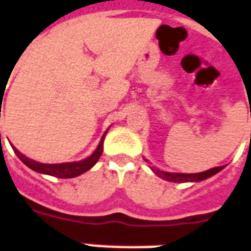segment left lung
I'll return each instance as SVG.
<instances>
[{
  "label": "left lung",
  "mask_w": 251,
  "mask_h": 251,
  "mask_svg": "<svg viewBox=\"0 0 251 251\" xmlns=\"http://www.w3.org/2000/svg\"><path fill=\"white\" fill-rule=\"evenodd\" d=\"M146 162H149L148 159L144 158ZM225 166H217V168H213L210 170H206V172L202 173H196V174H185V173H168L162 172L159 169L150 168L153 170L158 177H161L162 179H166V181H170V182H200V181H203L206 178L214 176L218 172H221Z\"/></svg>",
  "instance_id": "8db88e82"
}]
</instances>
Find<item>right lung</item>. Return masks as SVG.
Listing matches in <instances>:
<instances>
[{
    "label": "right lung",
    "instance_id": "add662e5",
    "mask_svg": "<svg viewBox=\"0 0 251 251\" xmlns=\"http://www.w3.org/2000/svg\"><path fill=\"white\" fill-rule=\"evenodd\" d=\"M1 117V113H0ZM109 130V129H107ZM107 130L103 133L101 141L98 144L97 149L94 150V153L88 157V158L82 159V161H77V162H66V163H40L33 159H29L25 157L21 151L14 148L12 145L14 153L17 154V157L21 159L22 162L26 165L27 168H30L31 170H34L37 173H42V174H49V176H54L57 178H73L77 176H81L82 173L88 172L89 169H92L96 163L98 162V159L101 157L102 154V145H103V140H105V135H106ZM0 144H1V133H0Z\"/></svg>",
    "mask_w": 251,
    "mask_h": 251
}]
</instances>
